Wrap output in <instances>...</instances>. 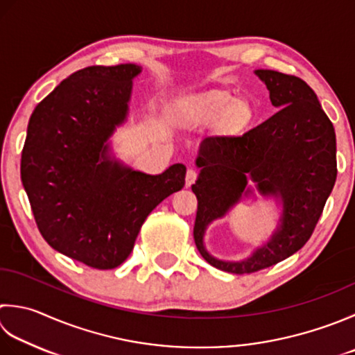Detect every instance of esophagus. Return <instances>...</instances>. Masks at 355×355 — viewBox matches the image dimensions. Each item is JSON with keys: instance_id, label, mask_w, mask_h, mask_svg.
<instances>
[{"instance_id": "esophagus-1", "label": "esophagus", "mask_w": 355, "mask_h": 355, "mask_svg": "<svg viewBox=\"0 0 355 355\" xmlns=\"http://www.w3.org/2000/svg\"><path fill=\"white\" fill-rule=\"evenodd\" d=\"M197 177H198V173H197L196 169H189V171H187V173H186V186L191 187L193 183H196Z\"/></svg>"}]
</instances>
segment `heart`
Wrapping results in <instances>:
<instances>
[{
    "mask_svg": "<svg viewBox=\"0 0 355 355\" xmlns=\"http://www.w3.org/2000/svg\"><path fill=\"white\" fill-rule=\"evenodd\" d=\"M172 118L186 128L206 126L221 120L229 134H243L255 120L251 103L237 100L227 90H206L178 98L171 107Z\"/></svg>",
    "mask_w": 355,
    "mask_h": 355,
    "instance_id": "1",
    "label": "heart"
}]
</instances>
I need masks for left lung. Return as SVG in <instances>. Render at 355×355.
I'll list each match as a JSON object with an SVG mask.
<instances>
[{
	"mask_svg": "<svg viewBox=\"0 0 355 355\" xmlns=\"http://www.w3.org/2000/svg\"><path fill=\"white\" fill-rule=\"evenodd\" d=\"M254 73L265 83L279 112L241 137L206 138L196 159L198 178L192 184L198 200L193 226L198 252L214 268L232 274L269 268L302 249L337 178L334 126L314 90L293 75L268 69ZM255 191L281 207L276 229L246 259H217L204 245L207 227Z\"/></svg>",
	"mask_w": 355,
	"mask_h": 355,
	"instance_id": "left-lung-1",
	"label": "left lung"
}]
</instances>
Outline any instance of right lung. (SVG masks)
I'll return each instance as SVG.
<instances>
[{
    "instance_id": "add662e5",
    "label": "right lung",
    "mask_w": 355,
    "mask_h": 355,
    "mask_svg": "<svg viewBox=\"0 0 355 355\" xmlns=\"http://www.w3.org/2000/svg\"><path fill=\"white\" fill-rule=\"evenodd\" d=\"M137 64L92 66L61 81L31 115L21 182L41 235L95 269L128 259L148 215L184 186L186 166L149 175L120 162L110 137L128 121Z\"/></svg>"
}]
</instances>
